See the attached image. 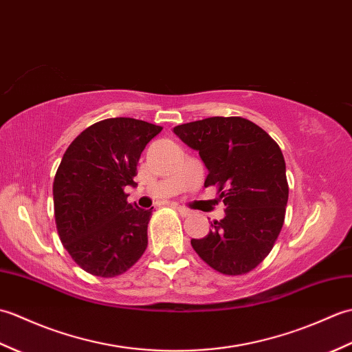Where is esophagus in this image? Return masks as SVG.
<instances>
[{"instance_id":"obj_1","label":"esophagus","mask_w":352,"mask_h":352,"mask_svg":"<svg viewBox=\"0 0 352 352\" xmlns=\"http://www.w3.org/2000/svg\"><path fill=\"white\" fill-rule=\"evenodd\" d=\"M177 210H178V213H180L182 216H189L192 212L189 210V208H186V207H182V206H177Z\"/></svg>"}]
</instances>
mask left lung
<instances>
[{
    "instance_id": "8db88e82",
    "label": "left lung",
    "mask_w": 352,
    "mask_h": 352,
    "mask_svg": "<svg viewBox=\"0 0 352 352\" xmlns=\"http://www.w3.org/2000/svg\"><path fill=\"white\" fill-rule=\"evenodd\" d=\"M174 133L199 153L208 174L204 186L219 188L226 216L190 243L214 271L250 272L271 252L289 198L280 146L258 125L239 116H212L178 125Z\"/></svg>"
}]
</instances>
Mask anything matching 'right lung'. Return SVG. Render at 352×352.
Returning a JSON list of instances; mask_svg holds the SVG:
<instances>
[{"instance_id":"right-lung-1","label":"right lung","mask_w":352,"mask_h":352,"mask_svg":"<svg viewBox=\"0 0 352 352\" xmlns=\"http://www.w3.org/2000/svg\"><path fill=\"white\" fill-rule=\"evenodd\" d=\"M162 126L110 118L89 126L63 154L52 184L57 231L86 272L115 276L140 258L151 210L126 203L139 157Z\"/></svg>"}]
</instances>
